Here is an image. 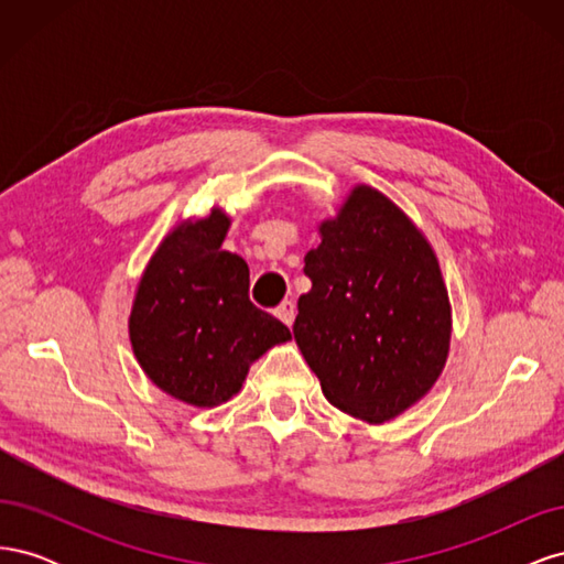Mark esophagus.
Returning a JSON list of instances; mask_svg holds the SVG:
<instances>
[{
	"mask_svg": "<svg viewBox=\"0 0 564 564\" xmlns=\"http://www.w3.org/2000/svg\"><path fill=\"white\" fill-rule=\"evenodd\" d=\"M275 315L286 324V327H292L294 317H296V303L294 301H282L280 308L275 311Z\"/></svg>",
	"mask_w": 564,
	"mask_h": 564,
	"instance_id": "34e87169",
	"label": "esophagus"
}]
</instances>
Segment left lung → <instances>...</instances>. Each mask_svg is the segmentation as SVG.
I'll return each instance as SVG.
<instances>
[{
	"label": "left lung",
	"instance_id": "obj_1",
	"mask_svg": "<svg viewBox=\"0 0 564 564\" xmlns=\"http://www.w3.org/2000/svg\"><path fill=\"white\" fill-rule=\"evenodd\" d=\"M317 232L296 346L324 398L381 425L429 395L447 365L452 303L440 261L414 220L367 183Z\"/></svg>",
	"mask_w": 564,
	"mask_h": 564
}]
</instances>
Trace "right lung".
Listing matches in <instances>:
<instances>
[{
  "label": "right lung",
  "mask_w": 564,
  "mask_h": 564,
  "mask_svg": "<svg viewBox=\"0 0 564 564\" xmlns=\"http://www.w3.org/2000/svg\"><path fill=\"white\" fill-rule=\"evenodd\" d=\"M230 216L212 207L164 235L135 284L129 340L145 377L191 406L240 392L249 367L292 334L249 301V265L224 247Z\"/></svg>",
  "instance_id": "1"
}]
</instances>
